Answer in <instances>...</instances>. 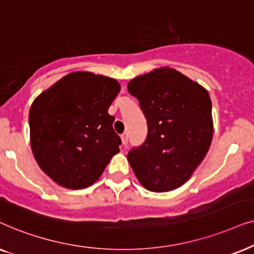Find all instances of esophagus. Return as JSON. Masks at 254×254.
<instances>
[{"instance_id":"esophagus-1","label":"esophagus","mask_w":254,"mask_h":254,"mask_svg":"<svg viewBox=\"0 0 254 254\" xmlns=\"http://www.w3.org/2000/svg\"><path fill=\"white\" fill-rule=\"evenodd\" d=\"M121 139H122V144L125 145L127 143V133L124 132L123 134H121Z\"/></svg>"}]
</instances>
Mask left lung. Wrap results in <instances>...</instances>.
<instances>
[{
    "label": "left lung",
    "mask_w": 254,
    "mask_h": 254,
    "mask_svg": "<svg viewBox=\"0 0 254 254\" xmlns=\"http://www.w3.org/2000/svg\"><path fill=\"white\" fill-rule=\"evenodd\" d=\"M147 120L146 140L127 154L141 186L161 192L191 177L210 147L214 123L208 90L172 67L127 83Z\"/></svg>",
    "instance_id": "obj_1"
}]
</instances>
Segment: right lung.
<instances>
[{
  "label": "right lung",
  "instance_id": "add662e5",
  "mask_svg": "<svg viewBox=\"0 0 254 254\" xmlns=\"http://www.w3.org/2000/svg\"><path fill=\"white\" fill-rule=\"evenodd\" d=\"M120 90L111 77L73 72L33 101L29 113L32 153L56 184L68 189L89 187L120 152L115 117L108 114Z\"/></svg>",
  "mask_w": 254,
  "mask_h": 254
}]
</instances>
